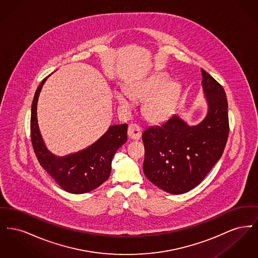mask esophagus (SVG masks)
I'll return each instance as SVG.
<instances>
[{"mask_svg": "<svg viewBox=\"0 0 258 258\" xmlns=\"http://www.w3.org/2000/svg\"><path fill=\"white\" fill-rule=\"evenodd\" d=\"M142 135V131H141V127L136 124V123H131L128 125V128H127V135L131 139L133 140H138L140 139Z\"/></svg>", "mask_w": 258, "mask_h": 258, "instance_id": "obj_1", "label": "esophagus"}]
</instances>
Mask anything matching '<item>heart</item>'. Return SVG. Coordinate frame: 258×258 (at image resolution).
I'll use <instances>...</instances> for the list:
<instances>
[{
    "mask_svg": "<svg viewBox=\"0 0 258 258\" xmlns=\"http://www.w3.org/2000/svg\"><path fill=\"white\" fill-rule=\"evenodd\" d=\"M167 76L157 74L136 80L125 87V95L116 94V99L123 106H128L131 99H145L142 113L148 121L160 123L170 114L180 95V85L177 82H168Z\"/></svg>",
    "mask_w": 258,
    "mask_h": 258,
    "instance_id": "1",
    "label": "heart"
}]
</instances>
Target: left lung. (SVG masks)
<instances>
[{"instance_id": "1", "label": "left lung", "mask_w": 258, "mask_h": 258, "mask_svg": "<svg viewBox=\"0 0 258 258\" xmlns=\"http://www.w3.org/2000/svg\"><path fill=\"white\" fill-rule=\"evenodd\" d=\"M208 114L189 126L177 115L142 135L143 170L149 181L172 195L184 194L200 184L221 159L229 135L228 104L221 84L201 69Z\"/></svg>"}]
</instances>
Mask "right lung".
I'll use <instances>...</instances> for the list:
<instances>
[{"label": "right lung", "mask_w": 258, "mask_h": 258, "mask_svg": "<svg viewBox=\"0 0 258 258\" xmlns=\"http://www.w3.org/2000/svg\"><path fill=\"white\" fill-rule=\"evenodd\" d=\"M46 78L37 87L32 103L31 140L36 157L62 189L76 195L85 194L109 178L112 159L117 150L126 142L127 124L111 125L97 142L83 151L62 158L55 157L45 147L37 125V99Z\"/></svg>", "instance_id": "add662e5"}]
</instances>
